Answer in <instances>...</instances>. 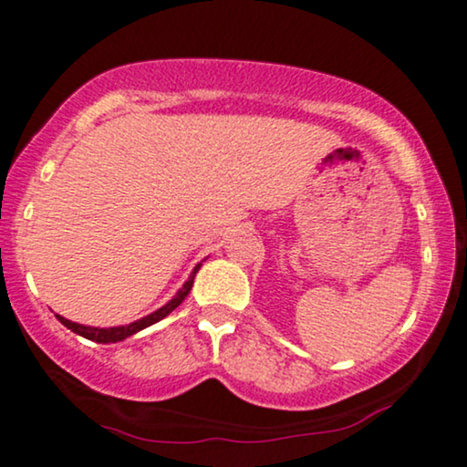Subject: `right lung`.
I'll return each instance as SVG.
<instances>
[{"mask_svg": "<svg viewBox=\"0 0 467 467\" xmlns=\"http://www.w3.org/2000/svg\"><path fill=\"white\" fill-rule=\"evenodd\" d=\"M200 267H202V263H198L196 267H193V271L190 274V277H187L185 285H182V286L179 288V291H176V295H174L172 299H170L168 304L161 306V308L155 310V312H150V315H146V317L138 318V321L129 323V326H116V327H92V326H81V323H73V321H68V318H64L62 315H56V318H57V321L62 323L64 327H68L70 332H75V334L84 336V338L92 340V342H103V345H109V342H120V340L129 338V336H133V334L141 332V329H146V327L155 326L157 321H161V318L168 317L170 312L179 308V306L182 304V299H185L187 295H190L192 286H193V277H196V274H198V269H200Z\"/></svg>", "mask_w": 467, "mask_h": 467, "instance_id": "1", "label": "right lung"}]
</instances>
